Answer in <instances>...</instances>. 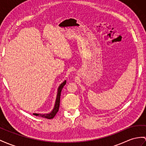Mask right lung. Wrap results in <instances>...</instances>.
I'll list each match as a JSON object with an SVG mask.
<instances>
[{
  "instance_id": "add662e5",
  "label": "right lung",
  "mask_w": 146,
  "mask_h": 146,
  "mask_svg": "<svg viewBox=\"0 0 146 146\" xmlns=\"http://www.w3.org/2000/svg\"><path fill=\"white\" fill-rule=\"evenodd\" d=\"M66 81L60 85V86L58 87V92H57V99H56V101H55V107L54 108L53 110H52L50 113H47V114H37V113H33L36 116H38V117H43L45 118H47V119H52L53 118L55 115L57 114L59 110V106H60V95H61V91L62 90V89L63 86L65 85L66 84Z\"/></svg>"
}]
</instances>
